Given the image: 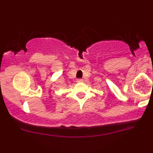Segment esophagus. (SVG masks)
I'll return each instance as SVG.
<instances>
[{"label":"esophagus","mask_w":153,"mask_h":153,"mask_svg":"<svg viewBox=\"0 0 153 153\" xmlns=\"http://www.w3.org/2000/svg\"><path fill=\"white\" fill-rule=\"evenodd\" d=\"M76 82H82V79H78Z\"/></svg>","instance_id":"1"}]
</instances>
